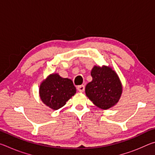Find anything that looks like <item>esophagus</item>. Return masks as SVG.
I'll list each match as a JSON object with an SVG mask.
<instances>
[{"mask_svg": "<svg viewBox=\"0 0 155 155\" xmlns=\"http://www.w3.org/2000/svg\"><path fill=\"white\" fill-rule=\"evenodd\" d=\"M77 90L78 91H80V92H83V91H84V90H85V85H81L78 86Z\"/></svg>", "mask_w": 155, "mask_h": 155, "instance_id": "obj_1", "label": "esophagus"}]
</instances>
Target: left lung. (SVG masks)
<instances>
[{"label": "left lung", "instance_id": "left-lung-1", "mask_svg": "<svg viewBox=\"0 0 155 155\" xmlns=\"http://www.w3.org/2000/svg\"><path fill=\"white\" fill-rule=\"evenodd\" d=\"M91 76L92 81L86 85V95L101 109L111 108L118 102L122 94V87L118 76L107 66H94Z\"/></svg>", "mask_w": 155, "mask_h": 155}]
</instances>
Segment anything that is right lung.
<instances>
[{
	"label": "right lung",
	"instance_id": "right-lung-1",
	"mask_svg": "<svg viewBox=\"0 0 155 155\" xmlns=\"http://www.w3.org/2000/svg\"><path fill=\"white\" fill-rule=\"evenodd\" d=\"M76 91L71 79L53 74L41 83L40 96L44 104L50 108L57 110L65 105L68 100L74 95Z\"/></svg>",
	"mask_w": 155,
	"mask_h": 155
}]
</instances>
